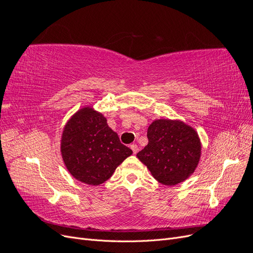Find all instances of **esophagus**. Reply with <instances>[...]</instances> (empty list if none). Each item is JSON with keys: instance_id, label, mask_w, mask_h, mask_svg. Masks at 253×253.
Returning a JSON list of instances; mask_svg holds the SVG:
<instances>
[{"instance_id": "obj_1", "label": "esophagus", "mask_w": 253, "mask_h": 253, "mask_svg": "<svg viewBox=\"0 0 253 253\" xmlns=\"http://www.w3.org/2000/svg\"><path fill=\"white\" fill-rule=\"evenodd\" d=\"M131 149H132V151H133L134 154H136V153L138 152V145L135 144V143H133V144H131Z\"/></svg>"}]
</instances>
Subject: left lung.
<instances>
[{
  "instance_id": "8db88e82",
  "label": "left lung",
  "mask_w": 253,
  "mask_h": 253,
  "mask_svg": "<svg viewBox=\"0 0 253 253\" xmlns=\"http://www.w3.org/2000/svg\"><path fill=\"white\" fill-rule=\"evenodd\" d=\"M148 145L137 153L156 180L174 186L188 178L201 157V141L181 121L155 120L148 128Z\"/></svg>"
}]
</instances>
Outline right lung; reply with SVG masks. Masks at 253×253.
Returning a JSON list of instances; mask_svg holds the SVG:
<instances>
[{
	"label": "right lung",
	"mask_w": 253,
	"mask_h": 253,
	"mask_svg": "<svg viewBox=\"0 0 253 253\" xmlns=\"http://www.w3.org/2000/svg\"><path fill=\"white\" fill-rule=\"evenodd\" d=\"M61 153L76 179L97 186L108 180L133 151L120 142L102 114L84 108L66 124Z\"/></svg>",
	"instance_id": "add662e5"
}]
</instances>
